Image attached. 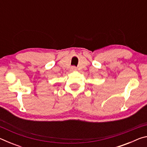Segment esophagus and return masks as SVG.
<instances>
[{"label":"esophagus","instance_id":"1","mask_svg":"<svg viewBox=\"0 0 147 147\" xmlns=\"http://www.w3.org/2000/svg\"><path fill=\"white\" fill-rule=\"evenodd\" d=\"M72 69H73V70H74V69H76V67H72Z\"/></svg>","mask_w":147,"mask_h":147}]
</instances>
